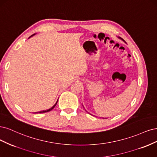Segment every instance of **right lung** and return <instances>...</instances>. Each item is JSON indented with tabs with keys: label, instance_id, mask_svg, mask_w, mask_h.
Segmentation results:
<instances>
[{
	"label": "right lung",
	"instance_id": "obj_1",
	"mask_svg": "<svg viewBox=\"0 0 157 157\" xmlns=\"http://www.w3.org/2000/svg\"><path fill=\"white\" fill-rule=\"evenodd\" d=\"M33 35H34V34H33ZM32 36H33V35H32ZM30 37H31V36H30ZM29 37V38H30ZM57 102H58V100L57 101V102L56 103H55V104L53 106V107L52 108H50V109H47V110H44V111H41V112H36V113H45V112H50V111H51V110H52L55 107V105H56V104H57Z\"/></svg>",
	"mask_w": 157,
	"mask_h": 157
}]
</instances>
